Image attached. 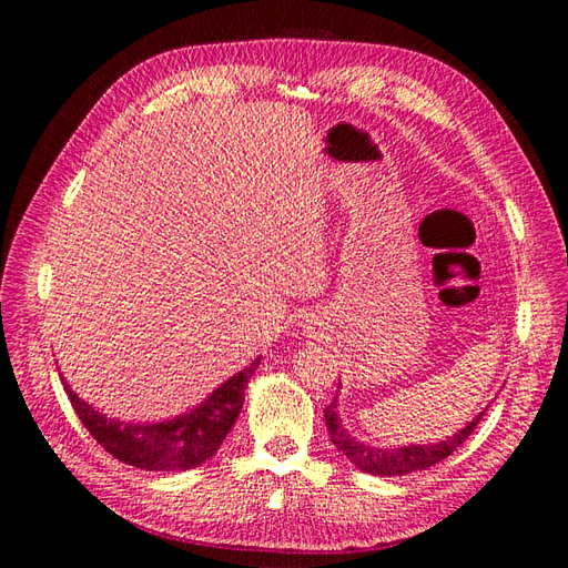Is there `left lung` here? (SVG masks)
<instances>
[{
  "label": "left lung",
  "mask_w": 568,
  "mask_h": 568,
  "mask_svg": "<svg viewBox=\"0 0 568 568\" xmlns=\"http://www.w3.org/2000/svg\"><path fill=\"white\" fill-rule=\"evenodd\" d=\"M486 409L478 412V415L457 432L455 436L445 438L434 445H403V448H374V445H367L363 440H357L348 434V428L341 424L336 415V400L332 405L324 407V422H326V432L332 436V443L336 448L346 455L357 469H363L365 474L372 476H405L419 469H428L434 464L443 462L445 457H450L459 445L471 436L478 422L484 419Z\"/></svg>",
  "instance_id": "left-lung-1"
}]
</instances>
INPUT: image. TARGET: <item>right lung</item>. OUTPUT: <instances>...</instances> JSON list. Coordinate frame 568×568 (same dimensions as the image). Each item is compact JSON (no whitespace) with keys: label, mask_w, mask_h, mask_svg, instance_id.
I'll return each mask as SVG.
<instances>
[{"label":"right lung","mask_w":568,"mask_h":568,"mask_svg":"<svg viewBox=\"0 0 568 568\" xmlns=\"http://www.w3.org/2000/svg\"><path fill=\"white\" fill-rule=\"evenodd\" d=\"M257 365H261V357H255L246 369L234 374L225 384H220V388H215L194 409L184 412L175 419L153 424L118 422L101 415L99 409L78 398L63 376L61 382L84 428L118 462L146 471H184L211 459L222 440L227 438L239 412H242L244 388L248 386Z\"/></svg>","instance_id":"1"}]
</instances>
